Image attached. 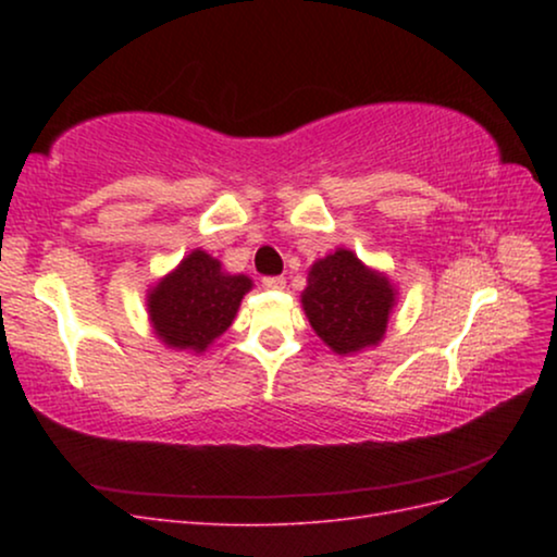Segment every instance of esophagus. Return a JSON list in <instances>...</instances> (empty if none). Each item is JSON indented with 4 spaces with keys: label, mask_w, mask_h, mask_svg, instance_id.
I'll return each instance as SVG.
<instances>
[{
    "label": "esophagus",
    "mask_w": 557,
    "mask_h": 557,
    "mask_svg": "<svg viewBox=\"0 0 557 557\" xmlns=\"http://www.w3.org/2000/svg\"><path fill=\"white\" fill-rule=\"evenodd\" d=\"M262 285L267 290H283L285 288V278L283 276H264Z\"/></svg>",
    "instance_id": "esophagus-1"
}]
</instances>
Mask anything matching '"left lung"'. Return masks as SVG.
Instances as JSON below:
<instances>
[{"instance_id": "left-lung-1", "label": "left lung", "mask_w": 557, "mask_h": 557, "mask_svg": "<svg viewBox=\"0 0 557 557\" xmlns=\"http://www.w3.org/2000/svg\"><path fill=\"white\" fill-rule=\"evenodd\" d=\"M395 297L385 274L369 269L352 250L336 248L313 262L301 307L320 339L348 356L383 339Z\"/></svg>"}]
</instances>
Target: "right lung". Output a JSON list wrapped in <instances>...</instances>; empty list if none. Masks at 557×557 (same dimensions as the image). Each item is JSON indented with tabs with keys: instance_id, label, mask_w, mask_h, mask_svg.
<instances>
[{
	"instance_id": "add662e5",
	"label": "right lung",
	"mask_w": 557,
	"mask_h": 557,
	"mask_svg": "<svg viewBox=\"0 0 557 557\" xmlns=\"http://www.w3.org/2000/svg\"><path fill=\"white\" fill-rule=\"evenodd\" d=\"M252 281L223 272L221 260L195 248L148 290V318L158 339L176 350H207L239 311Z\"/></svg>"
}]
</instances>
